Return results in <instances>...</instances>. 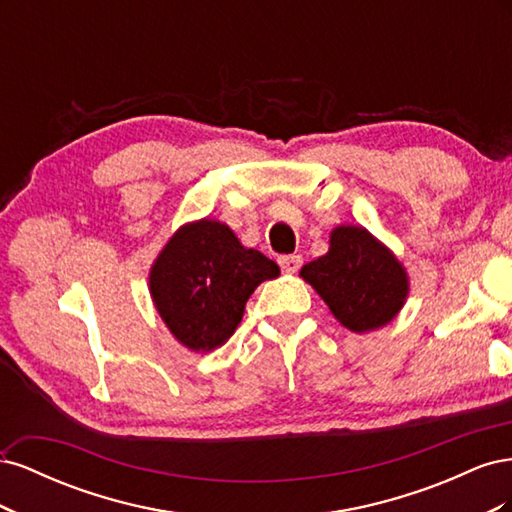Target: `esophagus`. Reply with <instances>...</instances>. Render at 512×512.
Listing matches in <instances>:
<instances>
[{"mask_svg":"<svg viewBox=\"0 0 512 512\" xmlns=\"http://www.w3.org/2000/svg\"><path fill=\"white\" fill-rule=\"evenodd\" d=\"M280 267L286 271V273H297L299 269H301V265H303V258L301 256H280Z\"/></svg>","mask_w":512,"mask_h":512,"instance_id":"esophagus-1","label":"esophagus"}]
</instances>
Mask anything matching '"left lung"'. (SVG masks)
Returning <instances> with one entry per match:
<instances>
[{"label": "left lung", "mask_w": 512, "mask_h": 512, "mask_svg": "<svg viewBox=\"0 0 512 512\" xmlns=\"http://www.w3.org/2000/svg\"><path fill=\"white\" fill-rule=\"evenodd\" d=\"M299 275L352 333L389 324L406 305L410 277L401 260L363 226L331 230L329 252L307 262Z\"/></svg>", "instance_id": "8db88e82"}]
</instances>
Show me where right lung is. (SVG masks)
<instances>
[{
    "mask_svg": "<svg viewBox=\"0 0 512 512\" xmlns=\"http://www.w3.org/2000/svg\"><path fill=\"white\" fill-rule=\"evenodd\" d=\"M280 267L245 247L228 224L194 220L179 226L149 269V294L181 346L211 352L235 333L252 292Z\"/></svg>",
    "mask_w": 512,
    "mask_h": 512,
    "instance_id": "1",
    "label": "right lung"
}]
</instances>
